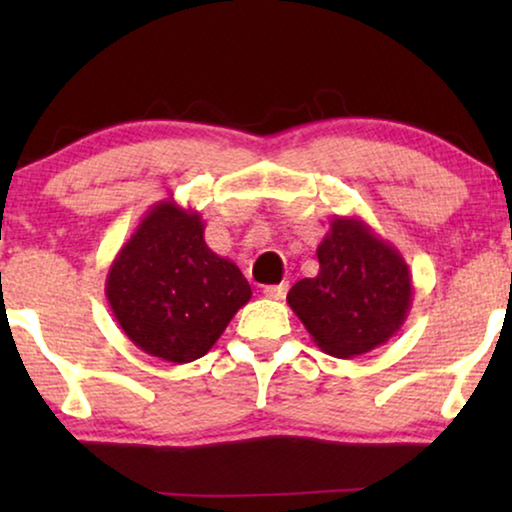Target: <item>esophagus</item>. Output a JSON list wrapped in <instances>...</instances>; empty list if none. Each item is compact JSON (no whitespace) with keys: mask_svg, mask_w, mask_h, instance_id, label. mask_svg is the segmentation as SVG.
Listing matches in <instances>:
<instances>
[{"mask_svg":"<svg viewBox=\"0 0 512 512\" xmlns=\"http://www.w3.org/2000/svg\"><path fill=\"white\" fill-rule=\"evenodd\" d=\"M286 291H289V284L282 282V284H270L263 289V296L270 298V300H282L286 298Z\"/></svg>","mask_w":512,"mask_h":512,"instance_id":"obj_1","label":"esophagus"}]
</instances>
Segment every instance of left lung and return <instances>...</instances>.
<instances>
[{"label":"left lung","mask_w":512,"mask_h":512,"mask_svg":"<svg viewBox=\"0 0 512 512\" xmlns=\"http://www.w3.org/2000/svg\"><path fill=\"white\" fill-rule=\"evenodd\" d=\"M317 258L319 275L293 284L286 303L321 352L354 359L401 331L415 291L394 244L356 216H335Z\"/></svg>","instance_id":"left-lung-1"}]
</instances>
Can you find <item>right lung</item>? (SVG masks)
I'll return each mask as SVG.
<instances>
[{
	"label": "right lung",
	"mask_w": 512,
	"mask_h": 512,
	"mask_svg": "<svg viewBox=\"0 0 512 512\" xmlns=\"http://www.w3.org/2000/svg\"><path fill=\"white\" fill-rule=\"evenodd\" d=\"M118 326L142 352L172 363L205 356L251 286L240 268L207 247L200 212L153 205L109 265L104 284Z\"/></svg>",
	"instance_id": "right-lung-1"
}]
</instances>
